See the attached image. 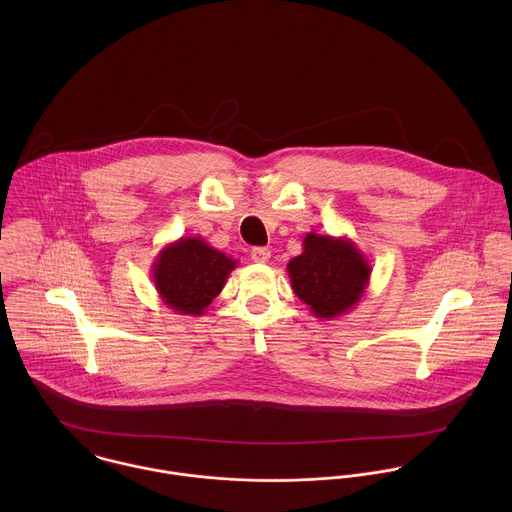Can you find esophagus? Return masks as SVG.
Wrapping results in <instances>:
<instances>
[{"instance_id":"obj_1","label":"esophagus","mask_w":512,"mask_h":512,"mask_svg":"<svg viewBox=\"0 0 512 512\" xmlns=\"http://www.w3.org/2000/svg\"><path fill=\"white\" fill-rule=\"evenodd\" d=\"M252 260L258 262V264L270 262V250L268 248H254L252 250Z\"/></svg>"}]
</instances>
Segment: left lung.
<instances>
[{"instance_id": "obj_1", "label": "left lung", "mask_w": 512, "mask_h": 512, "mask_svg": "<svg viewBox=\"0 0 512 512\" xmlns=\"http://www.w3.org/2000/svg\"><path fill=\"white\" fill-rule=\"evenodd\" d=\"M288 274L293 292L315 317L335 319L359 305L372 268L351 238L307 232Z\"/></svg>"}]
</instances>
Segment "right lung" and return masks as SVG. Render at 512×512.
Returning <instances> with one entry per match:
<instances>
[{
  "instance_id": "obj_1",
  "label": "right lung",
  "mask_w": 512,
  "mask_h": 512,
  "mask_svg": "<svg viewBox=\"0 0 512 512\" xmlns=\"http://www.w3.org/2000/svg\"><path fill=\"white\" fill-rule=\"evenodd\" d=\"M236 260L201 236H181L161 248L151 280L161 301L181 315H203L224 288Z\"/></svg>"
}]
</instances>
